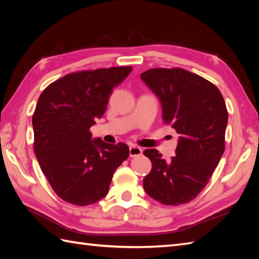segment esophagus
I'll return each instance as SVG.
<instances>
[{
    "mask_svg": "<svg viewBox=\"0 0 259 259\" xmlns=\"http://www.w3.org/2000/svg\"><path fill=\"white\" fill-rule=\"evenodd\" d=\"M129 153H130V157H137V156H140L142 153V149L138 146H131L129 148Z\"/></svg>",
    "mask_w": 259,
    "mask_h": 259,
    "instance_id": "esophagus-1",
    "label": "esophagus"
}]
</instances>
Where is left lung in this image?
Wrapping results in <instances>:
<instances>
[{
    "label": "left lung",
    "instance_id": "obj_1",
    "mask_svg": "<svg viewBox=\"0 0 259 259\" xmlns=\"http://www.w3.org/2000/svg\"><path fill=\"white\" fill-rule=\"evenodd\" d=\"M140 76L160 100L164 123L179 134L171 160L157 149L144 151L152 163L144 188L163 205H183L205 188L225 151L226 103L216 85L185 69L155 68Z\"/></svg>",
    "mask_w": 259,
    "mask_h": 259
}]
</instances>
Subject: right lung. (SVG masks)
<instances>
[{"mask_svg": "<svg viewBox=\"0 0 259 259\" xmlns=\"http://www.w3.org/2000/svg\"><path fill=\"white\" fill-rule=\"evenodd\" d=\"M133 67L83 70L49 84L32 115L34 149L42 172L62 200L89 206L106 197L113 174L129 157L122 142L91 139L90 126L106 112L113 88Z\"/></svg>", "mask_w": 259, "mask_h": 259, "instance_id": "right-lung-1", "label": "right lung"}]
</instances>
